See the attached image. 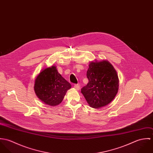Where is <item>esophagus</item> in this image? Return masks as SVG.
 Wrapping results in <instances>:
<instances>
[{"label":"esophagus","mask_w":153,"mask_h":153,"mask_svg":"<svg viewBox=\"0 0 153 153\" xmlns=\"http://www.w3.org/2000/svg\"><path fill=\"white\" fill-rule=\"evenodd\" d=\"M74 87L76 90H79V88H80V85H78V84H75V85H74Z\"/></svg>","instance_id":"34e87169"}]
</instances>
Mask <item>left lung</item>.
Here are the masks:
<instances>
[{"mask_svg":"<svg viewBox=\"0 0 153 153\" xmlns=\"http://www.w3.org/2000/svg\"><path fill=\"white\" fill-rule=\"evenodd\" d=\"M89 82L81 89L89 105L94 108L104 107L115 97L119 87L117 72L107 60L89 62L87 72Z\"/></svg>","mask_w":153,"mask_h":153,"instance_id":"1","label":"left lung"}]
</instances>
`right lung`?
Instances as JSON below:
<instances>
[{"instance_id":"1","label":"right lung","mask_w":153,"mask_h":153,"mask_svg":"<svg viewBox=\"0 0 153 153\" xmlns=\"http://www.w3.org/2000/svg\"><path fill=\"white\" fill-rule=\"evenodd\" d=\"M71 85L58 72L55 65L41 71L35 79L34 91L38 98L51 107L61 103Z\"/></svg>"}]
</instances>
